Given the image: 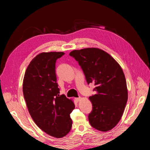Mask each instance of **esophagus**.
<instances>
[{"label": "esophagus", "mask_w": 150, "mask_h": 150, "mask_svg": "<svg viewBox=\"0 0 150 150\" xmlns=\"http://www.w3.org/2000/svg\"><path fill=\"white\" fill-rule=\"evenodd\" d=\"M75 99H76V101H77V102H79V101H81V98H75Z\"/></svg>", "instance_id": "1"}]
</instances>
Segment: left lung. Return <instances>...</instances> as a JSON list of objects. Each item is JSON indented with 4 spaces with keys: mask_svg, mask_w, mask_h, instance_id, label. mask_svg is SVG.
Instances as JSON below:
<instances>
[{
    "mask_svg": "<svg viewBox=\"0 0 150 150\" xmlns=\"http://www.w3.org/2000/svg\"><path fill=\"white\" fill-rule=\"evenodd\" d=\"M69 55L79 62L87 83L96 86V93L89 98L93 104L89 123L103 132L110 131L120 121L128 100L121 67L110 54L96 47L74 50Z\"/></svg>",
    "mask_w": 150,
    "mask_h": 150,
    "instance_id": "8db88e82",
    "label": "left lung"
}]
</instances>
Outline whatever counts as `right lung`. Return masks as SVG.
I'll list each match as a JSON object with an SVG mask.
<instances>
[{
  "mask_svg": "<svg viewBox=\"0 0 150 150\" xmlns=\"http://www.w3.org/2000/svg\"><path fill=\"white\" fill-rule=\"evenodd\" d=\"M63 52H41L27 67L23 79V94L30 116L39 128L47 134L61 138L72 127L70 114L73 101L59 95L56 83V61Z\"/></svg>",
  "mask_w": 150,
  "mask_h": 150,
  "instance_id": "obj_1",
  "label": "right lung"
}]
</instances>
